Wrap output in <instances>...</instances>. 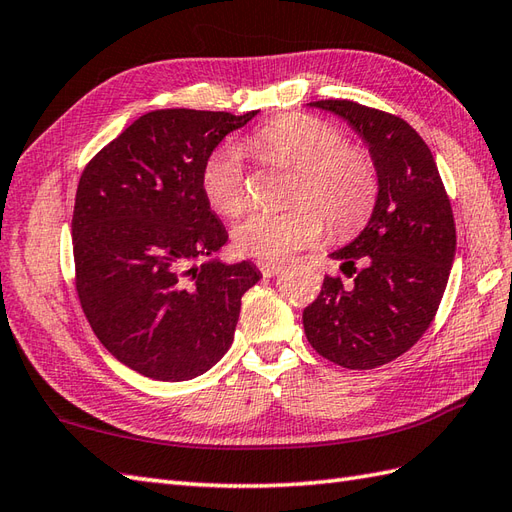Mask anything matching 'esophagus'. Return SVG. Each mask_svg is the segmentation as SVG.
<instances>
[{
  "label": "esophagus",
  "mask_w": 512,
  "mask_h": 512,
  "mask_svg": "<svg viewBox=\"0 0 512 512\" xmlns=\"http://www.w3.org/2000/svg\"><path fill=\"white\" fill-rule=\"evenodd\" d=\"M259 270L264 277H275L283 270L281 264H272V261H259Z\"/></svg>",
  "instance_id": "34e87169"
}]
</instances>
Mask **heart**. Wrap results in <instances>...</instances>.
Wrapping results in <instances>:
<instances>
[{"label": "heart", "instance_id": "b5f03b06", "mask_svg": "<svg viewBox=\"0 0 512 512\" xmlns=\"http://www.w3.org/2000/svg\"><path fill=\"white\" fill-rule=\"evenodd\" d=\"M253 146L268 163L292 170L294 205L253 211L233 227L237 253L279 261L316 242L327 218L336 231H353L371 216L377 200V170L371 154L347 146L342 130L310 115H290L261 126ZM202 194L224 216H237L248 200L244 157L237 144L218 146L200 172Z\"/></svg>", "mask_w": 512, "mask_h": 512}]
</instances>
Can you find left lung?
<instances>
[{
  "mask_svg": "<svg viewBox=\"0 0 512 512\" xmlns=\"http://www.w3.org/2000/svg\"><path fill=\"white\" fill-rule=\"evenodd\" d=\"M310 106L342 117L362 137L377 170V200L360 235L329 255L349 275L358 270L353 285L325 277L303 327L323 358L366 371L397 360L434 320L456 255L454 213L430 148L408 122L351 100Z\"/></svg>",
  "mask_w": 512,
  "mask_h": 512,
  "instance_id": "8db88e82",
  "label": "left lung"
}]
</instances>
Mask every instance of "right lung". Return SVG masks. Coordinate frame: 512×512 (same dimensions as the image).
I'll return each instance as SVG.
<instances>
[{"label":"right lung","mask_w":512,"mask_h":512,"mask_svg":"<svg viewBox=\"0 0 512 512\" xmlns=\"http://www.w3.org/2000/svg\"><path fill=\"white\" fill-rule=\"evenodd\" d=\"M255 115L146 113L80 176L71 240L82 312L117 360L150 379L209 371L261 277L251 261L211 257L229 235L200 185L205 159Z\"/></svg>","instance_id":"1"}]
</instances>
